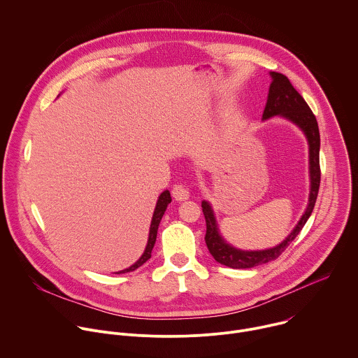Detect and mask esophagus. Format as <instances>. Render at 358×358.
<instances>
[{"mask_svg":"<svg viewBox=\"0 0 358 358\" xmlns=\"http://www.w3.org/2000/svg\"><path fill=\"white\" fill-rule=\"evenodd\" d=\"M172 197L176 200V201H185L190 197V193H189V189L185 186V185H175L172 187Z\"/></svg>","mask_w":358,"mask_h":358,"instance_id":"obj_1","label":"esophagus"}]
</instances>
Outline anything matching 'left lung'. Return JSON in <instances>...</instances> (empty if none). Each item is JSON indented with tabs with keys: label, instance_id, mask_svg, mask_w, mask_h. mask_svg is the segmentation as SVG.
<instances>
[{
	"label": "left lung",
	"instance_id": "left-lung-1",
	"mask_svg": "<svg viewBox=\"0 0 358 358\" xmlns=\"http://www.w3.org/2000/svg\"><path fill=\"white\" fill-rule=\"evenodd\" d=\"M273 81L270 84L267 103L263 112V119H268L271 116L280 115L282 117H287L288 120L294 122L296 126H299L309 143V169H310V194H309V203L308 207L294 228V231L282 241L278 246L267 249V250H259V252H245L235 249L224 242L221 235L218 234V228L215 224V218L213 214V210L207 201L201 203L203 214L206 218V245L213 255V257L228 267L232 268H249L255 267L267 262H271L277 259L287 246L296 238V235L303 228L305 222L308 221L309 215L312 214V210L316 203L317 192H319V183H320V165H319V148H320V137H319V127L315 115L312 113L310 108L305 102V99L298 94V91L292 87L289 80L280 73L271 71L270 73Z\"/></svg>",
	"mask_w": 358,
	"mask_h": 358
}]
</instances>
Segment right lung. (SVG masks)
<instances>
[{"instance_id": "add662e5", "label": "right lung", "mask_w": 358, "mask_h": 358, "mask_svg": "<svg viewBox=\"0 0 358 358\" xmlns=\"http://www.w3.org/2000/svg\"><path fill=\"white\" fill-rule=\"evenodd\" d=\"M171 200H172V199H171V193H169L168 190H165V192L159 196L158 203H157V207H155V211H154V215H152V221H151L148 243H147V248H145V250H144L143 256H141V257H140V259H138L133 266H130L129 268L122 270V271H117V274H119V273H129V271H133V270L138 268L140 266H143V264H144V263L151 257V252H152V248H154L155 241H157L158 225H159V222H161V220H162V215H164V213H165V210H166L168 204L171 203Z\"/></svg>"}]
</instances>
